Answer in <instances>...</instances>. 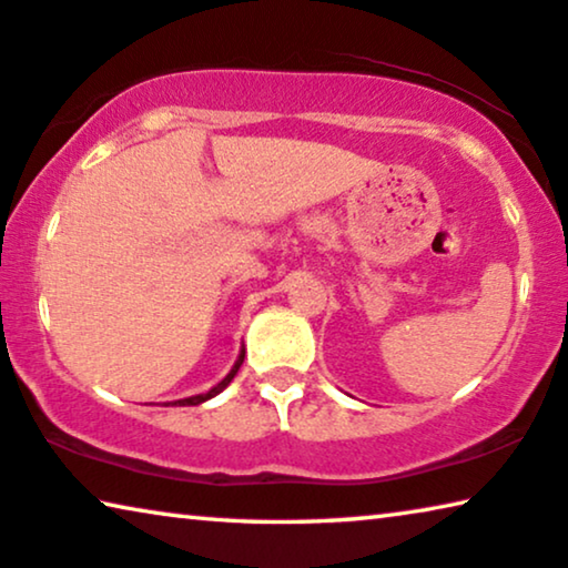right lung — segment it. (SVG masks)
I'll list each match as a JSON object with an SVG mask.
<instances>
[{
	"mask_svg": "<svg viewBox=\"0 0 568 568\" xmlns=\"http://www.w3.org/2000/svg\"><path fill=\"white\" fill-rule=\"evenodd\" d=\"M242 362H244V349L240 352V357H236V362H234V367H232V372H230V375H226V377L222 379V383H219V385H214V387H211V390H209V393H203V395H193V397H183V400H175L173 405H199V403H203V400H209V397H214V395H219V393H222V390H224V387H226V385H230V383H232V379H234V375H236V372H240V367H242Z\"/></svg>",
	"mask_w": 568,
	"mask_h": 568,
	"instance_id": "1",
	"label": "right lung"
}]
</instances>
